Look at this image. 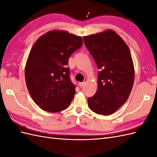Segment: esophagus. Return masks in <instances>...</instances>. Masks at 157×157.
<instances>
[{"instance_id": "34e87169", "label": "esophagus", "mask_w": 157, "mask_h": 157, "mask_svg": "<svg viewBox=\"0 0 157 157\" xmlns=\"http://www.w3.org/2000/svg\"><path fill=\"white\" fill-rule=\"evenodd\" d=\"M84 84H85V82H79V86L80 87V88H82V87H83V86L84 85Z\"/></svg>"}]
</instances>
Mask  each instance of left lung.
Masks as SVG:
<instances>
[{
  "mask_svg": "<svg viewBox=\"0 0 157 157\" xmlns=\"http://www.w3.org/2000/svg\"><path fill=\"white\" fill-rule=\"evenodd\" d=\"M83 39L100 69L98 90L88 98V106L98 115H111L125 103L134 84L135 71L129 48L111 29L85 36Z\"/></svg>",
  "mask_w": 157,
  "mask_h": 157,
  "instance_id": "1",
  "label": "left lung"
}]
</instances>
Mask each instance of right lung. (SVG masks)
I'll return each mask as SVG.
<instances>
[{
	"label": "right lung",
	"instance_id": "add662e5",
	"mask_svg": "<svg viewBox=\"0 0 157 157\" xmlns=\"http://www.w3.org/2000/svg\"><path fill=\"white\" fill-rule=\"evenodd\" d=\"M83 44L82 37L54 30L33 44L25 65L26 85L33 101L43 110L57 113L67 108L75 94L68 60Z\"/></svg>",
	"mask_w": 157,
	"mask_h": 157
}]
</instances>
